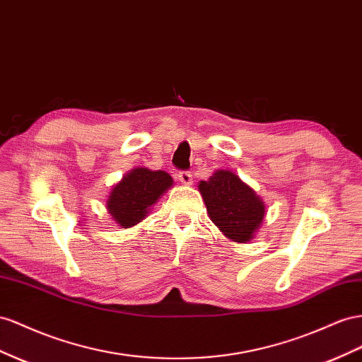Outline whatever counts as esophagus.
<instances>
[{
	"mask_svg": "<svg viewBox=\"0 0 362 362\" xmlns=\"http://www.w3.org/2000/svg\"><path fill=\"white\" fill-rule=\"evenodd\" d=\"M178 180H180L184 185H190V184L193 182L192 173H190V172H187V170H181V172L178 173Z\"/></svg>",
	"mask_w": 362,
	"mask_h": 362,
	"instance_id": "esophagus-1",
	"label": "esophagus"
}]
</instances>
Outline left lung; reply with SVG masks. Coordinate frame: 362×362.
Returning <instances> with one entry per match:
<instances>
[{
    "label": "left lung",
    "mask_w": 362,
    "mask_h": 362,
    "mask_svg": "<svg viewBox=\"0 0 362 362\" xmlns=\"http://www.w3.org/2000/svg\"><path fill=\"white\" fill-rule=\"evenodd\" d=\"M198 189L210 219L223 236L240 243L252 239L265 218V202L248 184L230 170H216Z\"/></svg>",
    "instance_id": "8db88e82"
}]
</instances>
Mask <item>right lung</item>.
Here are the masks:
<instances>
[{"mask_svg": "<svg viewBox=\"0 0 362 362\" xmlns=\"http://www.w3.org/2000/svg\"><path fill=\"white\" fill-rule=\"evenodd\" d=\"M172 184V177L164 170L135 168L114 185L106 209L119 227L129 228L146 218L152 205Z\"/></svg>", "mask_w": 362, "mask_h": 362, "instance_id": "right-lung-1", "label": "right lung"}]
</instances>
